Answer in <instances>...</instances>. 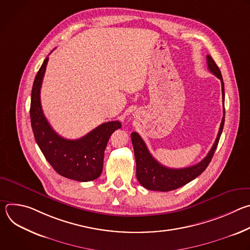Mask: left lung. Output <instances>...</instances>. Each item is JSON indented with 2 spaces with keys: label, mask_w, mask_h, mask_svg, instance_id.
Here are the masks:
<instances>
[{
  "label": "left lung",
  "mask_w": 250,
  "mask_h": 250,
  "mask_svg": "<svg viewBox=\"0 0 250 250\" xmlns=\"http://www.w3.org/2000/svg\"><path fill=\"white\" fill-rule=\"evenodd\" d=\"M207 63L208 68L210 72L217 76L222 83V93H223V103H224V117L221 123V126L219 129V133L217 135L215 144L207 154V156L199 163L180 169L168 168L160 164L149 152L147 146H146L144 139L140 135L133 131L131 136V142L133 146L135 162H136V178L141 186L148 190L160 191V192H168L175 189L180 188L187 183L194 180L199 175H201L205 169L209 164L213 153H215L219 140L224 128L225 125V85L223 81V76L221 70L213 61L210 55H207Z\"/></svg>",
  "instance_id": "obj_1"
}]
</instances>
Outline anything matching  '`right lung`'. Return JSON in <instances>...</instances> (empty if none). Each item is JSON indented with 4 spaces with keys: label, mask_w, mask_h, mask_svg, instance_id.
Instances as JSON below:
<instances>
[{
    "label": "right lung",
    "mask_w": 250,
    "mask_h": 250,
    "mask_svg": "<svg viewBox=\"0 0 250 250\" xmlns=\"http://www.w3.org/2000/svg\"><path fill=\"white\" fill-rule=\"evenodd\" d=\"M47 62L48 57L35 76L31 90L29 113L34 138L59 175L80 182L95 180L102 173L109 138L122 125L119 121L102 124L79 139H66L57 134L44 117L41 103V88Z\"/></svg>",
    "instance_id": "add662e5"
}]
</instances>
